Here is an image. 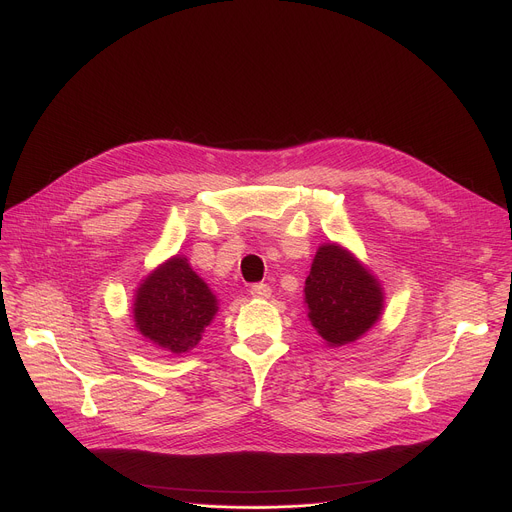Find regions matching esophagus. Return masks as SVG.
Wrapping results in <instances>:
<instances>
[{"label":"esophagus","mask_w":512,"mask_h":512,"mask_svg":"<svg viewBox=\"0 0 512 512\" xmlns=\"http://www.w3.org/2000/svg\"><path fill=\"white\" fill-rule=\"evenodd\" d=\"M250 295L254 299H268L272 295V289L266 285V282H256V285L250 287Z\"/></svg>","instance_id":"obj_1"}]
</instances>
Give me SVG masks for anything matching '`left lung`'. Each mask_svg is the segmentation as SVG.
<instances>
[{
	"mask_svg": "<svg viewBox=\"0 0 512 512\" xmlns=\"http://www.w3.org/2000/svg\"><path fill=\"white\" fill-rule=\"evenodd\" d=\"M309 319L329 346H346L380 317L378 280L346 250L325 244L305 280Z\"/></svg>",
	"mask_w": 512,
	"mask_h": 512,
	"instance_id": "obj_1",
	"label": "left lung"
}]
</instances>
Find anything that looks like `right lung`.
Here are the masks:
<instances>
[{
    "mask_svg": "<svg viewBox=\"0 0 512 512\" xmlns=\"http://www.w3.org/2000/svg\"><path fill=\"white\" fill-rule=\"evenodd\" d=\"M217 311V299L193 272L187 258L175 256L154 270L138 289L134 321L158 348L185 354L201 339Z\"/></svg>",
    "mask_w": 512,
    "mask_h": 512,
    "instance_id": "add662e5",
    "label": "right lung"
}]
</instances>
